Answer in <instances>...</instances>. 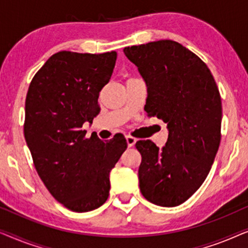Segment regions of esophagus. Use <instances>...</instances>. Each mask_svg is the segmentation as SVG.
Segmentation results:
<instances>
[{"label":"esophagus","mask_w":248,"mask_h":248,"mask_svg":"<svg viewBox=\"0 0 248 248\" xmlns=\"http://www.w3.org/2000/svg\"><path fill=\"white\" fill-rule=\"evenodd\" d=\"M126 142H127V145L128 147H133V145L135 144V142H137V139L135 138H133V137H131V135H126Z\"/></svg>","instance_id":"obj_1"}]
</instances>
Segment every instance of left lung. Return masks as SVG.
I'll use <instances>...</instances> for the list:
<instances>
[{"label": "left lung", "instance_id": "obj_1", "mask_svg": "<svg viewBox=\"0 0 248 248\" xmlns=\"http://www.w3.org/2000/svg\"><path fill=\"white\" fill-rule=\"evenodd\" d=\"M148 84L144 110L167 123L168 140H150L141 154L140 191L160 206H177L198 191L215 161L221 139V97L211 71L198 55L174 40L125 47Z\"/></svg>", "mask_w": 248, "mask_h": 248}]
</instances>
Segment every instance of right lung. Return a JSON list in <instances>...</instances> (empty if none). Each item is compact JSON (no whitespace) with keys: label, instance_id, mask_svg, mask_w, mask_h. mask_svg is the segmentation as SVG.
<instances>
[{"label":"right lung","instance_id":"1","mask_svg":"<svg viewBox=\"0 0 248 248\" xmlns=\"http://www.w3.org/2000/svg\"><path fill=\"white\" fill-rule=\"evenodd\" d=\"M116 57L62 50L40 67L27 93L23 133L33 165L54 199L74 212L106 202L109 172L127 148L121 134L104 142L82 130L99 114L98 97Z\"/></svg>","mask_w":248,"mask_h":248}]
</instances>
